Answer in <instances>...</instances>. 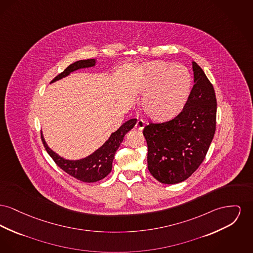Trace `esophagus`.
<instances>
[{
    "mask_svg": "<svg viewBox=\"0 0 253 253\" xmlns=\"http://www.w3.org/2000/svg\"><path fill=\"white\" fill-rule=\"evenodd\" d=\"M143 128H144V121L142 119L137 120V122L135 124V129L138 131H141Z\"/></svg>",
    "mask_w": 253,
    "mask_h": 253,
    "instance_id": "1",
    "label": "esophagus"
}]
</instances>
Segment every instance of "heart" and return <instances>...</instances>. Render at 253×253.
<instances>
[{"instance_id": "1", "label": "heart", "mask_w": 253, "mask_h": 253, "mask_svg": "<svg viewBox=\"0 0 253 253\" xmlns=\"http://www.w3.org/2000/svg\"><path fill=\"white\" fill-rule=\"evenodd\" d=\"M192 78L186 68L180 65L158 61L147 65L135 87V94L142 100L146 116L164 121L177 116L186 103Z\"/></svg>"}]
</instances>
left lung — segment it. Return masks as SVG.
Segmentation results:
<instances>
[{"mask_svg":"<svg viewBox=\"0 0 253 253\" xmlns=\"http://www.w3.org/2000/svg\"><path fill=\"white\" fill-rule=\"evenodd\" d=\"M194 86L182 111L164 123L143 129L151 175L175 184L189 178L203 163L216 130L215 90L205 72L192 62Z\"/></svg>","mask_w":253,"mask_h":253,"instance_id":"1","label":"left lung"}]
</instances>
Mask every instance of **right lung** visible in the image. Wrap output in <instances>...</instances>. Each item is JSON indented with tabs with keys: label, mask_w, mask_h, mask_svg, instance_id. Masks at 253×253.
Returning a JSON list of instances; mask_svg holds the SVG:
<instances>
[{
	"label": "right lung",
	"mask_w": 253,
	"mask_h": 253,
	"mask_svg": "<svg viewBox=\"0 0 253 253\" xmlns=\"http://www.w3.org/2000/svg\"><path fill=\"white\" fill-rule=\"evenodd\" d=\"M95 64L96 59L76 61L71 64L63 73L57 75L51 81V83L68 76L71 73H74L77 70L94 67ZM135 123L136 119H129L128 121L123 123L116 132L111 134L110 137L105 141L104 144L101 147L95 150L88 157L75 161L66 160L59 156L57 153H55L53 150L47 146L43 134H41V137L46 152L62 170L81 181L95 182L107 177L111 173L115 154L119 149V145L121 144L125 134L131 129H133Z\"/></svg>",
	"instance_id": "add662e5"
}]
</instances>
